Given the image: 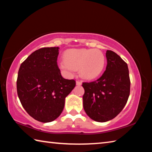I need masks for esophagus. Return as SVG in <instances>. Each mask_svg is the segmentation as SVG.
Wrapping results in <instances>:
<instances>
[{
	"instance_id": "34e87169",
	"label": "esophagus",
	"mask_w": 152,
	"mask_h": 152,
	"mask_svg": "<svg viewBox=\"0 0 152 152\" xmlns=\"http://www.w3.org/2000/svg\"><path fill=\"white\" fill-rule=\"evenodd\" d=\"M76 84L78 86H81L82 85V82L80 81V80H77L76 81Z\"/></svg>"
}]
</instances>
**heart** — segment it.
Listing matches in <instances>:
<instances>
[{
    "mask_svg": "<svg viewBox=\"0 0 152 152\" xmlns=\"http://www.w3.org/2000/svg\"><path fill=\"white\" fill-rule=\"evenodd\" d=\"M65 60L61 61L59 66L68 75H73L79 69L82 78L92 80L101 75L103 71L106 59L99 50L72 49L64 53Z\"/></svg>",
    "mask_w": 152,
    "mask_h": 152,
    "instance_id": "heart-1",
    "label": "heart"
}]
</instances>
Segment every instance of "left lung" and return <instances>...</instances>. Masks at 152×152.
<instances>
[{
  "label": "left lung",
  "instance_id": "obj_1",
  "mask_svg": "<svg viewBox=\"0 0 152 152\" xmlns=\"http://www.w3.org/2000/svg\"><path fill=\"white\" fill-rule=\"evenodd\" d=\"M107 65L96 80L83 82V107L95 121L106 122L117 116L130 94V78L127 63L114 51L107 50Z\"/></svg>",
  "mask_w": 152,
  "mask_h": 152
}]
</instances>
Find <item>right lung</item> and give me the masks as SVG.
<instances>
[{
    "mask_svg": "<svg viewBox=\"0 0 152 152\" xmlns=\"http://www.w3.org/2000/svg\"><path fill=\"white\" fill-rule=\"evenodd\" d=\"M58 47L43 48L20 64L17 90L20 103L38 121H54L62 112L65 99L76 86L74 80L64 78L58 68Z\"/></svg>",
    "mask_w": 152,
    "mask_h": 152,
    "instance_id": "add662e5",
    "label": "right lung"
}]
</instances>
